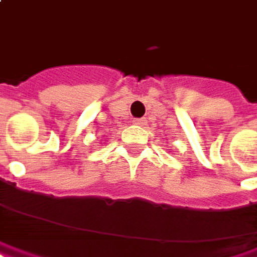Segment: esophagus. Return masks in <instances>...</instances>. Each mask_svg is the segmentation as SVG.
Returning <instances> with one entry per match:
<instances>
[{
	"mask_svg": "<svg viewBox=\"0 0 257 257\" xmlns=\"http://www.w3.org/2000/svg\"><path fill=\"white\" fill-rule=\"evenodd\" d=\"M134 123L135 125H145L146 120L144 118H137V119H134Z\"/></svg>",
	"mask_w": 257,
	"mask_h": 257,
	"instance_id": "obj_1",
	"label": "esophagus"
}]
</instances>
